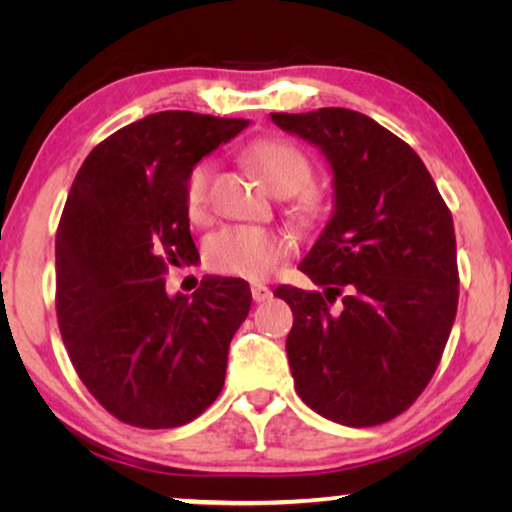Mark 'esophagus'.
Wrapping results in <instances>:
<instances>
[{"instance_id":"1","label":"esophagus","mask_w":512,"mask_h":512,"mask_svg":"<svg viewBox=\"0 0 512 512\" xmlns=\"http://www.w3.org/2000/svg\"><path fill=\"white\" fill-rule=\"evenodd\" d=\"M251 298H254L256 303H265V300L272 298V291L265 284H254L251 286Z\"/></svg>"}]
</instances>
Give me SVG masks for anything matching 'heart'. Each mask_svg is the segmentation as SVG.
<instances>
[{
    "label": "heart",
    "instance_id": "b5f03b06",
    "mask_svg": "<svg viewBox=\"0 0 512 512\" xmlns=\"http://www.w3.org/2000/svg\"><path fill=\"white\" fill-rule=\"evenodd\" d=\"M251 170L275 195H293L310 184L312 167L296 146L265 139L244 151ZM212 163L202 160L188 172L186 205L193 216H202L209 200ZM289 254V240L284 235L256 226H230L209 237L207 263L223 275L244 279H265Z\"/></svg>",
    "mask_w": 512,
    "mask_h": 512
}]
</instances>
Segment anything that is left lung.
Returning <instances> with one entry per match:
<instances>
[{
  "mask_svg": "<svg viewBox=\"0 0 512 512\" xmlns=\"http://www.w3.org/2000/svg\"><path fill=\"white\" fill-rule=\"evenodd\" d=\"M270 118L317 146L333 174V214L298 265L324 293L275 289L293 312L296 391L331 422L384 424L429 384L457 317L452 214L422 158L370 116L326 107Z\"/></svg>",
  "mask_w": 512,
  "mask_h": 512,
  "instance_id": "obj_1",
  "label": "left lung"
}]
</instances>
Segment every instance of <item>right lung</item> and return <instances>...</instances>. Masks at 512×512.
<instances>
[{"instance_id":"obj_1","label":"right lung","mask_w":512,"mask_h":512,"mask_svg":"<svg viewBox=\"0 0 512 512\" xmlns=\"http://www.w3.org/2000/svg\"><path fill=\"white\" fill-rule=\"evenodd\" d=\"M247 125L149 114L97 144L69 191L55 237L60 333L81 382L125 424L172 429L221 394L249 284L207 275L191 296H170L165 272L200 261L188 172Z\"/></svg>"}]
</instances>
